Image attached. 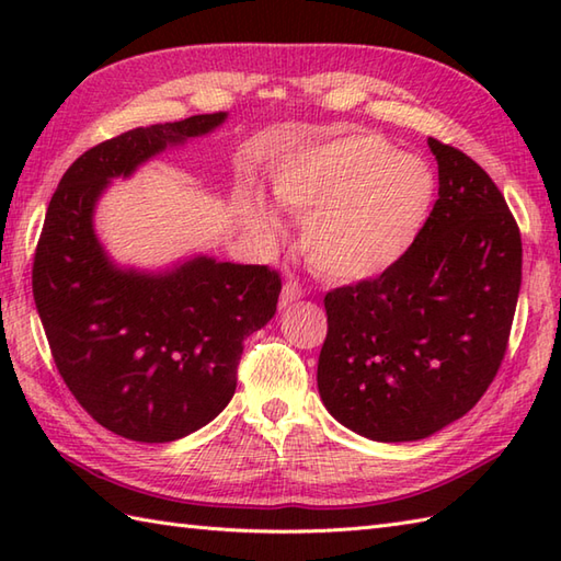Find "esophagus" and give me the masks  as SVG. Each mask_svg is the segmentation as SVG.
<instances>
[{
	"instance_id": "34e87169",
	"label": "esophagus",
	"mask_w": 561,
	"mask_h": 561,
	"mask_svg": "<svg viewBox=\"0 0 561 561\" xmlns=\"http://www.w3.org/2000/svg\"><path fill=\"white\" fill-rule=\"evenodd\" d=\"M304 296V289L299 282H287L284 284L282 289V296H279V308H289L291 304H296Z\"/></svg>"
}]
</instances>
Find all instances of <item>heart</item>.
Segmentation results:
<instances>
[{
	"mask_svg": "<svg viewBox=\"0 0 561 561\" xmlns=\"http://www.w3.org/2000/svg\"><path fill=\"white\" fill-rule=\"evenodd\" d=\"M282 209L301 217L299 243L318 274L364 282L410 253L432 214L436 183L426 163L378 135L344 133L289 151L270 175ZM241 217L260 241L274 243L279 219L248 195Z\"/></svg>",
	"mask_w": 561,
	"mask_h": 561,
	"instance_id": "heart-1",
	"label": "heart"
}]
</instances>
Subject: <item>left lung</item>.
<instances>
[{
    "mask_svg": "<svg viewBox=\"0 0 561 561\" xmlns=\"http://www.w3.org/2000/svg\"><path fill=\"white\" fill-rule=\"evenodd\" d=\"M438 199L410 253L325 296L318 392L380 444L432 436L468 414L504 359L520 291V233L504 195L462 151L428 137Z\"/></svg>",
    "mask_w": 561,
    "mask_h": 561,
    "instance_id": "obj_1",
    "label": "left lung"
}]
</instances>
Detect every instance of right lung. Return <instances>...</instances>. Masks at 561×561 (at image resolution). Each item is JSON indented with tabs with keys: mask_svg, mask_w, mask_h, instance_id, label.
Returning <instances> with one entry per match:
<instances>
[{
	"mask_svg": "<svg viewBox=\"0 0 561 561\" xmlns=\"http://www.w3.org/2000/svg\"><path fill=\"white\" fill-rule=\"evenodd\" d=\"M229 113L137 127L69 165L45 214L33 299L59 376L108 432L169 444L209 424L236 392L243 340L265 328L282 291L265 265L205 253L159 270L121 265L96 231V207L117 178L185 147Z\"/></svg>",
	"mask_w": 561,
	"mask_h": 561,
	"instance_id": "add662e5",
	"label": "right lung"
}]
</instances>
